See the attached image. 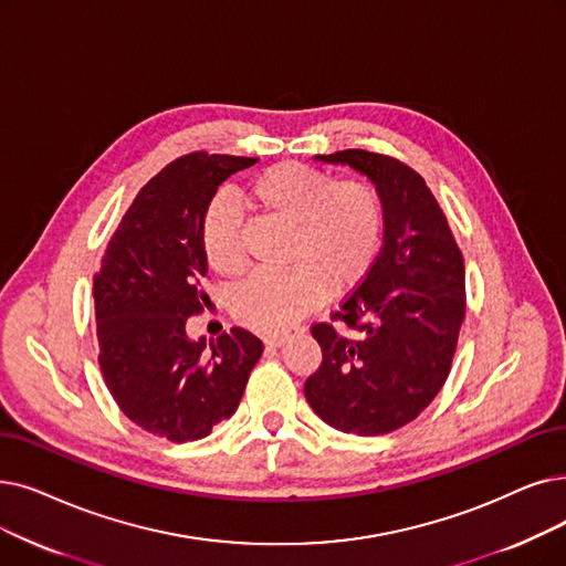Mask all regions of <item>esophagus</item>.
<instances>
[{"instance_id": "34e87169", "label": "esophagus", "mask_w": 566, "mask_h": 566, "mask_svg": "<svg viewBox=\"0 0 566 566\" xmlns=\"http://www.w3.org/2000/svg\"><path fill=\"white\" fill-rule=\"evenodd\" d=\"M286 337H289V333H273V335L263 337V344L265 347H280L282 342H286Z\"/></svg>"}]
</instances>
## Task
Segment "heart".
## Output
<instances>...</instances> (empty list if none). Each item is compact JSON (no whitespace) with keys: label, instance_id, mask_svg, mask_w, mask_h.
Returning <instances> with one entry per match:
<instances>
[{"label":"heart","instance_id":"obj_1","mask_svg":"<svg viewBox=\"0 0 566 566\" xmlns=\"http://www.w3.org/2000/svg\"><path fill=\"white\" fill-rule=\"evenodd\" d=\"M242 203L291 227L280 273H259L233 296L231 310L242 326L277 333L296 324L333 293L358 286L375 265L384 240V203L365 180H335L301 161L263 168L242 189ZM201 252L214 275L235 280L248 268L240 214L217 199L203 214Z\"/></svg>","mask_w":566,"mask_h":566}]
</instances>
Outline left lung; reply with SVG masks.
Wrapping results in <instances>:
<instances>
[{
  "label": "left lung",
  "instance_id": "left-lung-1",
  "mask_svg": "<svg viewBox=\"0 0 566 566\" xmlns=\"http://www.w3.org/2000/svg\"><path fill=\"white\" fill-rule=\"evenodd\" d=\"M316 159L375 182L384 244L331 322L312 324L324 360L305 398L335 430L386 434L411 423L451 373L467 310L462 252L434 193L400 159L367 150Z\"/></svg>",
  "mask_w": 566,
  "mask_h": 566
}]
</instances>
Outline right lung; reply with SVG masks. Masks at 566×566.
Segmentation results:
<instances>
[{
	"mask_svg": "<svg viewBox=\"0 0 566 566\" xmlns=\"http://www.w3.org/2000/svg\"><path fill=\"white\" fill-rule=\"evenodd\" d=\"M254 157L191 153L147 182L111 235L92 280L104 381L145 432L191 441L238 409L263 354L256 335L231 328L187 337V318L210 303L201 222L217 187Z\"/></svg>",
	"mask_w": 566,
	"mask_h": 566,
	"instance_id": "1",
	"label": "right lung"
}]
</instances>
